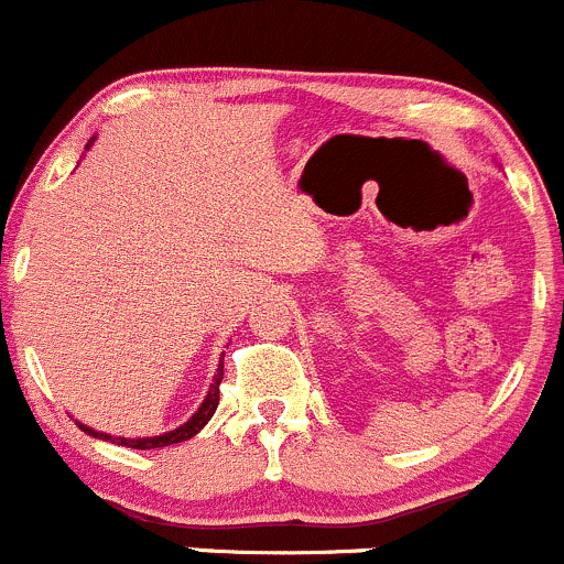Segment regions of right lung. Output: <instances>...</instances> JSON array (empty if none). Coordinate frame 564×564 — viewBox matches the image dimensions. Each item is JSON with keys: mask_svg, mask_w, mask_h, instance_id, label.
Instances as JSON below:
<instances>
[{"mask_svg": "<svg viewBox=\"0 0 564 564\" xmlns=\"http://www.w3.org/2000/svg\"><path fill=\"white\" fill-rule=\"evenodd\" d=\"M86 149H89V147H86ZM223 358H225V356H223ZM219 382H223V364H219L217 375H214V382H212V386H208L206 399H203V404H200V408H197L195 415L189 417L187 423H182V426H178V429H173V432L160 434V437H110V434L95 432V429L84 426V423H78V426L84 429L86 434H91V437L110 440V443L124 445V448H135V451H152V448H165V445H173V443H184V440L195 437V434L200 432V429L206 426L208 421H212L214 412H217V404H219Z\"/></svg>", "mask_w": 564, "mask_h": 564, "instance_id": "1", "label": "right lung"}]
</instances>
